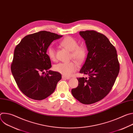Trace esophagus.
<instances>
[{
    "instance_id": "34e87169",
    "label": "esophagus",
    "mask_w": 133,
    "mask_h": 133,
    "mask_svg": "<svg viewBox=\"0 0 133 133\" xmlns=\"http://www.w3.org/2000/svg\"><path fill=\"white\" fill-rule=\"evenodd\" d=\"M62 78L63 79H69L70 78L69 77L65 76H62Z\"/></svg>"
}]
</instances>
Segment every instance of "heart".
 <instances>
[{"label": "heart", "mask_w": 133, "mask_h": 133, "mask_svg": "<svg viewBox=\"0 0 133 133\" xmlns=\"http://www.w3.org/2000/svg\"><path fill=\"white\" fill-rule=\"evenodd\" d=\"M61 46L70 51L71 58L79 63H82L86 56V48L84 46H78L77 41L74 38L67 36L60 42ZM47 54L50 60L55 61L56 60V52L54 47L50 45L47 50ZM77 64L74 62L61 63L55 65L54 69L65 76H69L77 69Z\"/></svg>", "instance_id": "obj_1"}]
</instances>
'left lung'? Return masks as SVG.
I'll return each mask as SVG.
<instances>
[{
    "label": "left lung",
    "mask_w": 133,
    "mask_h": 133,
    "mask_svg": "<svg viewBox=\"0 0 133 133\" xmlns=\"http://www.w3.org/2000/svg\"><path fill=\"white\" fill-rule=\"evenodd\" d=\"M88 51L79 72L88 77L78 78V85L72 89L73 96L84 104L104 98L114 84L119 71L117 51L107 38L94 30L79 32Z\"/></svg>",
    "instance_id": "1"
}]
</instances>
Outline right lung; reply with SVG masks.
<instances>
[{
  "instance_id": "1",
  "label": "right lung",
  "mask_w": 133,
  "mask_h": 133,
  "mask_svg": "<svg viewBox=\"0 0 133 133\" xmlns=\"http://www.w3.org/2000/svg\"><path fill=\"white\" fill-rule=\"evenodd\" d=\"M62 36L41 31L25 36L16 47L11 70L19 88L28 97L46 98L62 79L58 72L48 70L51 65L46 52L51 43Z\"/></svg>"
}]
</instances>
